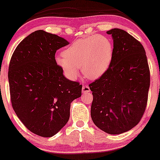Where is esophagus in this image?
<instances>
[{
  "label": "esophagus",
  "mask_w": 160,
  "mask_h": 160,
  "mask_svg": "<svg viewBox=\"0 0 160 160\" xmlns=\"http://www.w3.org/2000/svg\"><path fill=\"white\" fill-rule=\"evenodd\" d=\"M82 91V93H88L91 91L90 88L88 85H83Z\"/></svg>",
  "instance_id": "obj_1"
}]
</instances>
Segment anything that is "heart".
<instances>
[{
  "label": "heart",
  "mask_w": 160,
  "mask_h": 160,
  "mask_svg": "<svg viewBox=\"0 0 160 160\" xmlns=\"http://www.w3.org/2000/svg\"><path fill=\"white\" fill-rule=\"evenodd\" d=\"M113 52V45L108 37L93 35L75 40L56 60L71 80L76 79L80 67L84 77L96 80L109 68Z\"/></svg>",
  "instance_id": "1"
}]
</instances>
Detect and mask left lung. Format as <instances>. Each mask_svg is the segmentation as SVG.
I'll return each mask as SVG.
<instances>
[{
    "mask_svg": "<svg viewBox=\"0 0 160 160\" xmlns=\"http://www.w3.org/2000/svg\"><path fill=\"white\" fill-rule=\"evenodd\" d=\"M107 33L113 40V57L106 73L89 84L93 96L91 116L102 131L118 135L131 130L143 116L150 70L140 42L120 29Z\"/></svg>",
    "mask_w": 160,
    "mask_h": 160,
    "instance_id": "left-lung-1",
    "label": "left lung"
}]
</instances>
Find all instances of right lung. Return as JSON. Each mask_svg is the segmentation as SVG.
Wrapping results in <instances>:
<instances>
[{"instance_id": "obj_1", "label": "right lung", "mask_w": 160, "mask_h": 160, "mask_svg": "<svg viewBox=\"0 0 160 160\" xmlns=\"http://www.w3.org/2000/svg\"><path fill=\"white\" fill-rule=\"evenodd\" d=\"M69 45L56 34L38 30L23 39L11 58L8 79L12 107L33 133L52 137L64 127L70 106L80 98L82 84L64 76L55 58Z\"/></svg>"}]
</instances>
